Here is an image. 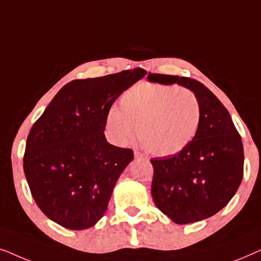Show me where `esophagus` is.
Masks as SVG:
<instances>
[{"instance_id":"1","label":"esophagus","mask_w":261,"mask_h":261,"mask_svg":"<svg viewBox=\"0 0 261 261\" xmlns=\"http://www.w3.org/2000/svg\"><path fill=\"white\" fill-rule=\"evenodd\" d=\"M134 155H135V158H147V156H146L145 154H142V153L139 151H134Z\"/></svg>"}]
</instances>
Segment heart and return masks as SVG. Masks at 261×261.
<instances>
[{
	"mask_svg": "<svg viewBox=\"0 0 261 261\" xmlns=\"http://www.w3.org/2000/svg\"><path fill=\"white\" fill-rule=\"evenodd\" d=\"M120 108L107 114L106 128L114 144L137 137L153 154L169 156L184 151L201 127L202 107L194 91L177 84L140 83L123 92Z\"/></svg>",
	"mask_w": 261,
	"mask_h": 261,
	"instance_id": "b5f03b06",
	"label": "heart"
}]
</instances>
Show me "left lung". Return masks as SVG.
Masks as SVG:
<instances>
[{
  "label": "left lung",
  "mask_w": 261,
  "mask_h": 261,
  "mask_svg": "<svg viewBox=\"0 0 261 261\" xmlns=\"http://www.w3.org/2000/svg\"><path fill=\"white\" fill-rule=\"evenodd\" d=\"M148 81L190 89L202 107L197 137L184 151L152 158V197L160 212L185 224L215 215L228 204L244 177V146L229 113L201 82L149 73Z\"/></svg>",
  "instance_id": "8db88e82"
}]
</instances>
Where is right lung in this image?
<instances>
[{
    "label": "right lung",
    "mask_w": 261,
    "mask_h": 261,
    "mask_svg": "<svg viewBox=\"0 0 261 261\" xmlns=\"http://www.w3.org/2000/svg\"><path fill=\"white\" fill-rule=\"evenodd\" d=\"M142 69L76 80L60 89L27 137L23 171L35 203L69 229L94 226L108 208L133 149L109 144L106 117Z\"/></svg>",
    "instance_id": "obj_1"
}]
</instances>
